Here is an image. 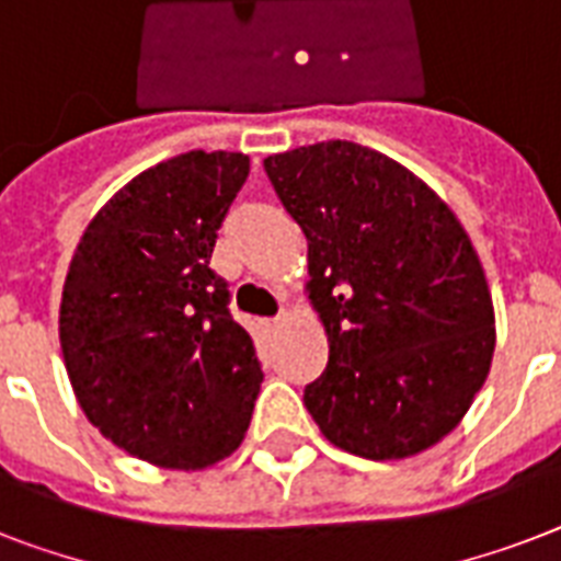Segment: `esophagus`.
Returning a JSON list of instances; mask_svg holds the SVG:
<instances>
[{"mask_svg":"<svg viewBox=\"0 0 561 561\" xmlns=\"http://www.w3.org/2000/svg\"><path fill=\"white\" fill-rule=\"evenodd\" d=\"M285 325H288V314L282 311V314L276 317V320H267V323H264V329H267V332H271V334H276V332H282Z\"/></svg>","mask_w":561,"mask_h":561,"instance_id":"esophagus-1","label":"esophagus"}]
</instances>
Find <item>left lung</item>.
I'll list each match as a JSON object with an SVG mask.
<instances>
[{
    "label": "left lung",
    "instance_id": "1",
    "mask_svg": "<svg viewBox=\"0 0 561 561\" xmlns=\"http://www.w3.org/2000/svg\"><path fill=\"white\" fill-rule=\"evenodd\" d=\"M264 171L306 232V294L329 337L308 413L367 460L434 448L469 413L495 352L469 232L425 180L358 142L273 153Z\"/></svg>",
    "mask_w": 561,
    "mask_h": 561
}]
</instances>
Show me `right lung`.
<instances>
[{
	"label": "right lung",
	"mask_w": 561,
	"mask_h": 561,
	"mask_svg": "<svg viewBox=\"0 0 561 561\" xmlns=\"http://www.w3.org/2000/svg\"><path fill=\"white\" fill-rule=\"evenodd\" d=\"M244 153L188 151L136 174L87 224L60 297L75 399L110 443L201 471L244 443L262 367L209 267Z\"/></svg>",
	"instance_id": "right-lung-1"
}]
</instances>
